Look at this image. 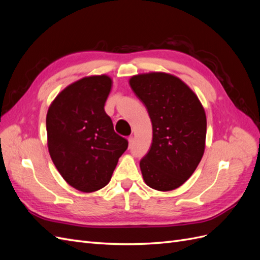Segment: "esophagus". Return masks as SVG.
Returning a JSON list of instances; mask_svg holds the SVG:
<instances>
[{
    "instance_id": "34e87169",
    "label": "esophagus",
    "mask_w": 260,
    "mask_h": 260,
    "mask_svg": "<svg viewBox=\"0 0 260 260\" xmlns=\"http://www.w3.org/2000/svg\"><path fill=\"white\" fill-rule=\"evenodd\" d=\"M128 142H129V146H131L133 144V142H135V138L133 137H129L128 138Z\"/></svg>"
}]
</instances>
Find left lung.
<instances>
[{"label": "left lung", "instance_id": "obj_1", "mask_svg": "<svg viewBox=\"0 0 260 260\" xmlns=\"http://www.w3.org/2000/svg\"><path fill=\"white\" fill-rule=\"evenodd\" d=\"M129 83L153 125L151 148L140 161L143 179L154 190H175L193 175L205 151V111L195 93L172 75H137Z\"/></svg>", "mask_w": 260, "mask_h": 260}]
</instances>
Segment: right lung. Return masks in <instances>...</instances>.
<instances>
[{
  "label": "right lung",
  "instance_id": "add662e5",
  "mask_svg": "<svg viewBox=\"0 0 260 260\" xmlns=\"http://www.w3.org/2000/svg\"><path fill=\"white\" fill-rule=\"evenodd\" d=\"M112 84L106 75L82 78L55 98L46 115L51 158L66 182L81 192L104 187L128 147L104 109Z\"/></svg>",
  "mask_w": 260,
  "mask_h": 260
}]
</instances>
